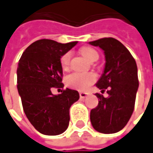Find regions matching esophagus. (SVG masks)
Returning <instances> with one entry per match:
<instances>
[{
  "label": "esophagus",
  "mask_w": 153,
  "mask_h": 153,
  "mask_svg": "<svg viewBox=\"0 0 153 153\" xmlns=\"http://www.w3.org/2000/svg\"><path fill=\"white\" fill-rule=\"evenodd\" d=\"M79 96H80L81 99H85L88 96V94H87V93H85V92H80V93H79Z\"/></svg>",
  "instance_id": "1"
}]
</instances>
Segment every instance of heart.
Segmentation results:
<instances>
[{
	"label": "heart",
	"mask_w": 153,
	"mask_h": 153,
	"mask_svg": "<svg viewBox=\"0 0 153 153\" xmlns=\"http://www.w3.org/2000/svg\"><path fill=\"white\" fill-rule=\"evenodd\" d=\"M81 54L86 60L92 62L95 59H98L97 52L89 47L81 48ZM70 53H66L61 57L60 63L63 69L68 68L70 62ZM96 81V75L93 73H73L66 78V84L68 87L74 90L85 91L89 89L90 85Z\"/></svg>",
	"instance_id": "1"
}]
</instances>
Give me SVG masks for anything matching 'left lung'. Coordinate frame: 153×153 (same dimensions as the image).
I'll use <instances>...</instances> for the list:
<instances>
[{
  "label": "left lung",
  "instance_id": "left-lung-1",
  "mask_svg": "<svg viewBox=\"0 0 153 153\" xmlns=\"http://www.w3.org/2000/svg\"><path fill=\"white\" fill-rule=\"evenodd\" d=\"M89 43L104 51L105 64L96 86L101 92L107 90L109 95L95 94L100 100L90 111V121L100 133H116L124 128L134 111L139 86L137 66L128 49L113 37Z\"/></svg>",
  "mask_w": 153,
  "mask_h": 153
}]
</instances>
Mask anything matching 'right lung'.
I'll return each instance as SVG.
<instances>
[{
	"mask_svg": "<svg viewBox=\"0 0 153 153\" xmlns=\"http://www.w3.org/2000/svg\"><path fill=\"white\" fill-rule=\"evenodd\" d=\"M78 42L60 43L41 39L23 52L16 70L17 90L26 116L40 133L57 136L69 123V109L79 99L77 90L66 89L53 94V88H63L60 59Z\"/></svg>",
	"mask_w": 153,
	"mask_h": 153,
	"instance_id": "add662e5",
	"label": "right lung"
}]
</instances>
